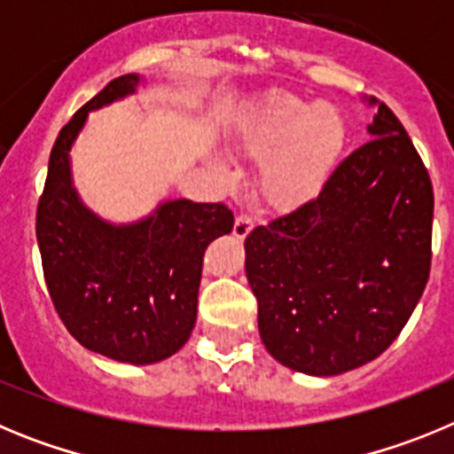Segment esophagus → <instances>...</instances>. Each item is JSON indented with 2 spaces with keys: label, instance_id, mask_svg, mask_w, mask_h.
<instances>
[{
  "label": "esophagus",
  "instance_id": "34e87169",
  "mask_svg": "<svg viewBox=\"0 0 454 454\" xmlns=\"http://www.w3.org/2000/svg\"><path fill=\"white\" fill-rule=\"evenodd\" d=\"M252 227H254V220H252V215L240 214L234 223V236H239V239H246V236L252 231Z\"/></svg>",
  "mask_w": 454,
  "mask_h": 454
}]
</instances>
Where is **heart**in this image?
<instances>
[{
    "instance_id": "heart-1",
    "label": "heart",
    "mask_w": 454,
    "mask_h": 454,
    "mask_svg": "<svg viewBox=\"0 0 454 454\" xmlns=\"http://www.w3.org/2000/svg\"><path fill=\"white\" fill-rule=\"evenodd\" d=\"M350 143L346 115L334 104H311L286 92L254 106L231 131L236 152L263 159L259 192L270 207L291 211L314 202L330 186ZM230 172V163L215 159Z\"/></svg>"
}]
</instances>
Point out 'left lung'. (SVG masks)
Wrapping results in <instances>:
<instances>
[{
    "instance_id": "8db88e82",
    "label": "left lung",
    "mask_w": 454,
    "mask_h": 454,
    "mask_svg": "<svg viewBox=\"0 0 454 454\" xmlns=\"http://www.w3.org/2000/svg\"><path fill=\"white\" fill-rule=\"evenodd\" d=\"M314 202L254 227L246 275L259 334L282 366L314 377L359 368L398 339L430 277L434 192L387 104Z\"/></svg>"
}]
</instances>
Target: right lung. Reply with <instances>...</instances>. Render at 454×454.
<instances>
[{
  "label": "right lung",
  "instance_id": "right-lung-1",
  "mask_svg": "<svg viewBox=\"0 0 454 454\" xmlns=\"http://www.w3.org/2000/svg\"><path fill=\"white\" fill-rule=\"evenodd\" d=\"M143 77L122 74L79 108L56 138L35 215L43 272L63 325L88 350L134 366L163 362L198 318L202 256L230 234L224 204L163 200L145 218H99L72 182L70 152L88 114L129 98Z\"/></svg>",
  "mask_w": 454,
  "mask_h": 454
}]
</instances>
